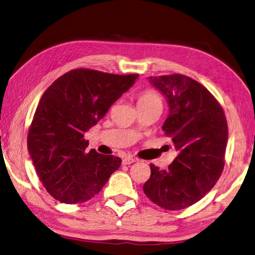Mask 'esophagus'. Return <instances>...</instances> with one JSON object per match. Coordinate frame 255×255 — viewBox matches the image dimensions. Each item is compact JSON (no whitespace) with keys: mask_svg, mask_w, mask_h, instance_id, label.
I'll return each mask as SVG.
<instances>
[{"mask_svg":"<svg viewBox=\"0 0 255 255\" xmlns=\"http://www.w3.org/2000/svg\"><path fill=\"white\" fill-rule=\"evenodd\" d=\"M133 162H135V159H134L133 157H131V156H127V157H124V158H123V160H122V163H123L124 165L132 164Z\"/></svg>","mask_w":255,"mask_h":255,"instance_id":"1","label":"esophagus"}]
</instances>
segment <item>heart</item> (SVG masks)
Wrapping results in <instances>:
<instances>
[{"instance_id":"heart-1","label":"heart","mask_w":255,"mask_h":255,"mask_svg":"<svg viewBox=\"0 0 255 255\" xmlns=\"http://www.w3.org/2000/svg\"><path fill=\"white\" fill-rule=\"evenodd\" d=\"M137 105L140 106H150V105H160L162 106V98L156 91L146 89L139 93L137 96Z\"/></svg>"}]
</instances>
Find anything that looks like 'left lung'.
Segmentation results:
<instances>
[{
    "label": "left lung",
    "instance_id": "1",
    "mask_svg": "<svg viewBox=\"0 0 255 255\" xmlns=\"http://www.w3.org/2000/svg\"><path fill=\"white\" fill-rule=\"evenodd\" d=\"M166 96L170 115L162 129L178 156L166 170L150 164L145 195L165 210L199 201L219 181L225 165L228 126L221 104L202 84L184 74L150 77Z\"/></svg>",
    "mask_w": 255,
    "mask_h": 255
}]
</instances>
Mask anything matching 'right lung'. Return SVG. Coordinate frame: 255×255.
<instances>
[{"instance_id": "add662e5", "label": "right lung", "mask_w": 255, "mask_h": 255, "mask_svg": "<svg viewBox=\"0 0 255 255\" xmlns=\"http://www.w3.org/2000/svg\"><path fill=\"white\" fill-rule=\"evenodd\" d=\"M137 77L79 68L54 81L42 95L27 145L36 174L56 200L77 204L92 199L120 167V158L88 151L84 134Z\"/></svg>"}]
</instances>
